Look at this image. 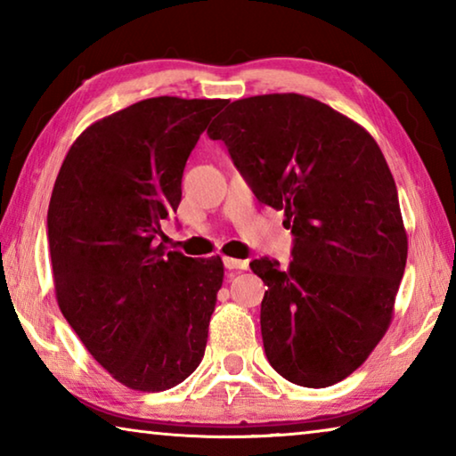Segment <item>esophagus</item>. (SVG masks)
Segmentation results:
<instances>
[{"label":"esophagus","mask_w":456,"mask_h":456,"mask_svg":"<svg viewBox=\"0 0 456 456\" xmlns=\"http://www.w3.org/2000/svg\"><path fill=\"white\" fill-rule=\"evenodd\" d=\"M223 264H225V269L233 272V269H247L249 264L245 259H235V257H223Z\"/></svg>","instance_id":"1"}]
</instances>
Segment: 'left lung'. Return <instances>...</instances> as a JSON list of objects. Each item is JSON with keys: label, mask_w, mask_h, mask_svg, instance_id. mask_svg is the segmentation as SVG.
I'll return each mask as SVG.
<instances>
[{"label": "left lung", "mask_w": 456, "mask_h": 456, "mask_svg": "<svg viewBox=\"0 0 456 456\" xmlns=\"http://www.w3.org/2000/svg\"><path fill=\"white\" fill-rule=\"evenodd\" d=\"M227 144L256 197L296 237L289 265L251 261L267 291L261 336L277 374L326 388L364 364L388 330L408 237L372 134L320 100L264 94L231 102L207 130Z\"/></svg>", "instance_id": "1"}]
</instances>
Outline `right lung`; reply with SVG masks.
Instances as JSON below:
<instances>
[{"label":"right lung","instance_id":"1","mask_svg":"<svg viewBox=\"0 0 456 456\" xmlns=\"http://www.w3.org/2000/svg\"><path fill=\"white\" fill-rule=\"evenodd\" d=\"M229 100L146 98L76 138L53 183L48 241L56 299L114 380L141 392L181 384L205 356L221 257L157 243L181 203L199 136Z\"/></svg>","mask_w":456,"mask_h":456}]
</instances>
